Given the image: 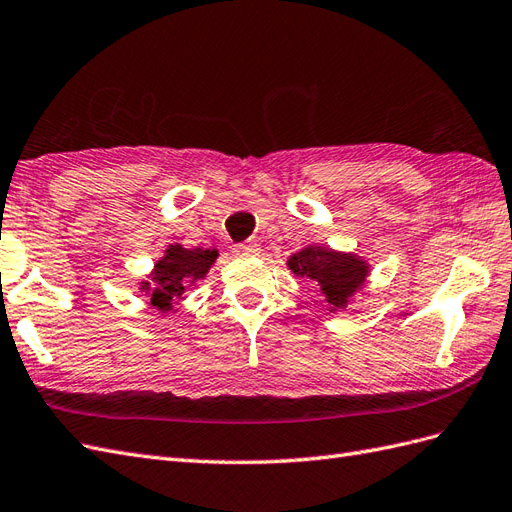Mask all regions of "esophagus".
Listing matches in <instances>:
<instances>
[{"label":"esophagus","instance_id":"obj_1","mask_svg":"<svg viewBox=\"0 0 512 512\" xmlns=\"http://www.w3.org/2000/svg\"><path fill=\"white\" fill-rule=\"evenodd\" d=\"M259 251L261 248L257 244H235V248H233V253L238 257H255V255H259Z\"/></svg>","mask_w":512,"mask_h":512}]
</instances>
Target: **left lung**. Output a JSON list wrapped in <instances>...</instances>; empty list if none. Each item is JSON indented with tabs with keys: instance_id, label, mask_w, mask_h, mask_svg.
<instances>
[{
	"instance_id": "8db88e82",
	"label": "left lung",
	"mask_w": 512,
	"mask_h": 512,
	"mask_svg": "<svg viewBox=\"0 0 512 512\" xmlns=\"http://www.w3.org/2000/svg\"><path fill=\"white\" fill-rule=\"evenodd\" d=\"M287 268L318 287L320 305L324 303L331 313L344 311L352 303V296L363 292L370 277V264L365 257L320 244H307L290 255Z\"/></svg>"
}]
</instances>
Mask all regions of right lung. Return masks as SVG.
I'll return each instance as SVG.
<instances>
[{"mask_svg":"<svg viewBox=\"0 0 512 512\" xmlns=\"http://www.w3.org/2000/svg\"><path fill=\"white\" fill-rule=\"evenodd\" d=\"M218 248H186L181 244H168L164 255L155 261L147 281H140L138 290L149 298L153 309L177 313L175 303L181 294L190 290L196 281L207 277L209 268L216 264Z\"/></svg>","mask_w":512,"mask_h":512,"instance_id":"obj_1","label":"right lung"}]
</instances>
